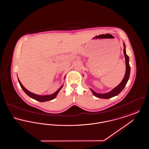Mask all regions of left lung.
<instances>
[{"label":"left lung","mask_w":149,"mask_h":149,"mask_svg":"<svg viewBox=\"0 0 149 149\" xmlns=\"http://www.w3.org/2000/svg\"><path fill=\"white\" fill-rule=\"evenodd\" d=\"M123 53H124V56L125 58V61H126V72L125 77L120 82V84L118 85H117L116 87H115L114 89H113L112 91H111L107 93H98L94 91L92 89L90 88L91 91H92L93 95L99 98H102V99H109L112 97H115L117 95H118L120 93L122 90L124 89L125 85H126L127 83L128 80L129 79L130 75V71H131V68L129 64V57L126 54V45L125 43L123 42Z\"/></svg>","instance_id":"obj_1"}]
</instances>
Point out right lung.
I'll list each match as a JSON object with an SVG mask.
<instances>
[{"instance_id": "add662e5", "label": "right lung", "mask_w": 149, "mask_h": 149, "mask_svg": "<svg viewBox=\"0 0 149 149\" xmlns=\"http://www.w3.org/2000/svg\"><path fill=\"white\" fill-rule=\"evenodd\" d=\"M18 81H19V83L21 85L23 91L26 93V94H27L28 95H29V97H31V98L32 99H35L37 101H39L40 102H46V101H49V100H51L52 99H54L56 98V97L57 96V95L58 94V92H60V91L61 90V89L63 87V85H61V87L56 92L52 94H50V95H38V94H34L33 93L31 92H29V91H28L27 89H26L24 86L22 84L20 80H19V79L18 78Z\"/></svg>"}]
</instances>
